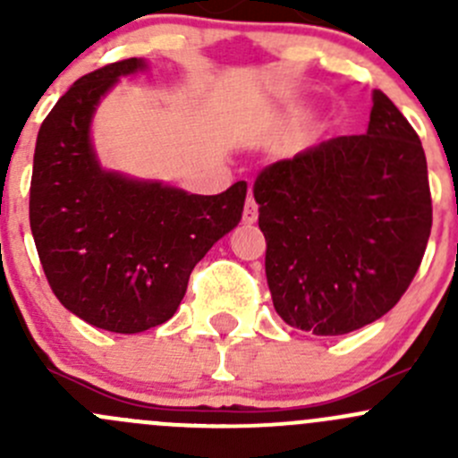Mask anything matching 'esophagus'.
Here are the masks:
<instances>
[{"label":"esophagus","mask_w":458,"mask_h":458,"mask_svg":"<svg viewBox=\"0 0 458 458\" xmlns=\"http://www.w3.org/2000/svg\"><path fill=\"white\" fill-rule=\"evenodd\" d=\"M257 216H259V206L250 195L246 199V206H243V221H246V224H255Z\"/></svg>","instance_id":"esophagus-1"}]
</instances>
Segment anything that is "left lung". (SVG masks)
Listing matches in <instances>:
<instances>
[{
	"label": "left lung",
	"mask_w": 458,
	"mask_h": 458,
	"mask_svg": "<svg viewBox=\"0 0 458 458\" xmlns=\"http://www.w3.org/2000/svg\"><path fill=\"white\" fill-rule=\"evenodd\" d=\"M366 135L335 137L257 174L276 315L318 336L377 321L412 284L429 230L421 140L374 90Z\"/></svg>",
	"instance_id": "1"
}]
</instances>
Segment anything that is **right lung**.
<instances>
[{"instance_id":"obj_1","label":"right lung","mask_w":458,"mask_h":458,"mask_svg":"<svg viewBox=\"0 0 458 458\" xmlns=\"http://www.w3.org/2000/svg\"><path fill=\"white\" fill-rule=\"evenodd\" d=\"M141 59L106 64L77 80L37 135L30 230L50 290L101 330L135 335L174 315L197 263L242 219L246 182L219 195L104 173L88 126L95 106Z\"/></svg>"}]
</instances>
